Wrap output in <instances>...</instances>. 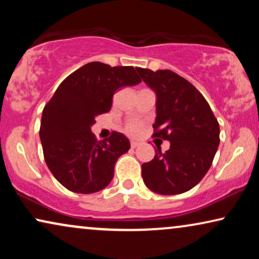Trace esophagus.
I'll return each instance as SVG.
<instances>
[{"label": "esophagus", "instance_id": "obj_1", "mask_svg": "<svg viewBox=\"0 0 259 259\" xmlns=\"http://www.w3.org/2000/svg\"><path fill=\"white\" fill-rule=\"evenodd\" d=\"M138 146H139V143H138V141H131V147L136 148Z\"/></svg>", "mask_w": 259, "mask_h": 259}]
</instances>
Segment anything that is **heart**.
Wrapping results in <instances>:
<instances>
[{
	"instance_id": "b5f03b06",
	"label": "heart",
	"mask_w": 259,
	"mask_h": 259,
	"mask_svg": "<svg viewBox=\"0 0 259 259\" xmlns=\"http://www.w3.org/2000/svg\"><path fill=\"white\" fill-rule=\"evenodd\" d=\"M143 122L138 121V120H131L126 123L125 126V132L131 134V136H138V134L141 133L143 131Z\"/></svg>"
}]
</instances>
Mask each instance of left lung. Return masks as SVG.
I'll return each instance as SVG.
<instances>
[{"mask_svg": "<svg viewBox=\"0 0 259 259\" xmlns=\"http://www.w3.org/2000/svg\"><path fill=\"white\" fill-rule=\"evenodd\" d=\"M137 72L157 94L153 137L169 141V150L141 165L145 185L172 196L197 185L211 167L219 145V123L200 92L168 69Z\"/></svg>", "mask_w": 259, "mask_h": 259, "instance_id": "1", "label": "left lung"}]
</instances>
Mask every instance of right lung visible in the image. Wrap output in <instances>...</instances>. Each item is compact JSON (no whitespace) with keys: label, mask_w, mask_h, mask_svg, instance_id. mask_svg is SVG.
Returning <instances> with one entry per match:
<instances>
[{"label":"right lung","mask_w":259,"mask_h":259,"mask_svg":"<svg viewBox=\"0 0 259 259\" xmlns=\"http://www.w3.org/2000/svg\"><path fill=\"white\" fill-rule=\"evenodd\" d=\"M140 82L133 67L90 62L67 76L45 106L40 126L44 157L67 190L88 194L111 183L115 162L130 150V140L113 132L98 141L91 127L99 114L111 111L119 88Z\"/></svg>","instance_id":"right-lung-1"}]
</instances>
